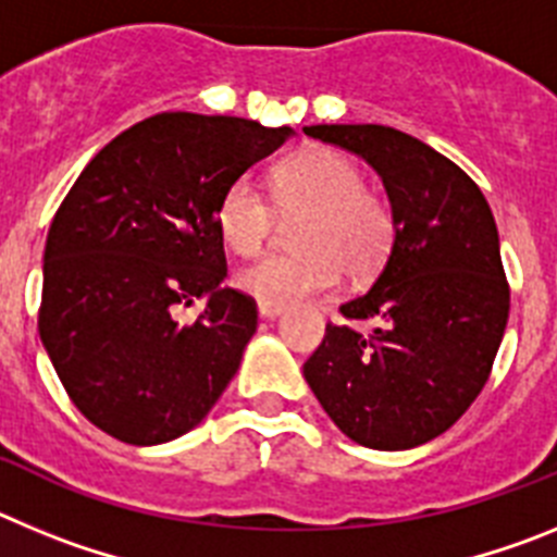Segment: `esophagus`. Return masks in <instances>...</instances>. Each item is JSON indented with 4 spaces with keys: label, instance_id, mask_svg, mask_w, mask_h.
Listing matches in <instances>:
<instances>
[{
    "label": "esophagus",
    "instance_id": "34e87169",
    "mask_svg": "<svg viewBox=\"0 0 557 557\" xmlns=\"http://www.w3.org/2000/svg\"><path fill=\"white\" fill-rule=\"evenodd\" d=\"M284 309L282 307H270V304H259V318L262 321H275L278 314H282Z\"/></svg>",
    "mask_w": 557,
    "mask_h": 557
}]
</instances>
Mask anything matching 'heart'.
<instances>
[{
	"label": "heart",
	"mask_w": 557,
	"mask_h": 557,
	"mask_svg": "<svg viewBox=\"0 0 557 557\" xmlns=\"http://www.w3.org/2000/svg\"><path fill=\"white\" fill-rule=\"evenodd\" d=\"M273 200L282 214H301L293 243L298 253H270L234 275L236 287L270 307L329 293L348 278H368L385 262L393 245V211L366 189V170L346 152L318 147L284 161L273 172ZM275 211L250 178L223 191L218 228L225 245L250 256L268 243Z\"/></svg>",
	"instance_id": "heart-1"
}]
</instances>
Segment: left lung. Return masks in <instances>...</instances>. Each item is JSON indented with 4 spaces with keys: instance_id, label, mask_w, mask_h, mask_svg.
Segmentation results:
<instances>
[{
    "instance_id": "8db88e82",
    "label": "left lung",
    "mask_w": 557,
    "mask_h": 557,
    "mask_svg": "<svg viewBox=\"0 0 557 557\" xmlns=\"http://www.w3.org/2000/svg\"><path fill=\"white\" fill-rule=\"evenodd\" d=\"M366 159L385 184L393 245L371 289L339 307L359 334L326 326L304 379L337 430L379 451L444 435L488 382L510 289L480 186L424 141L385 125H309Z\"/></svg>"
}]
</instances>
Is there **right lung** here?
I'll list each match as a JSON object with an SVG mask.
<instances>
[{"instance_id":"add662e5","label":"right lung","mask_w":557,"mask_h":557,"mask_svg":"<svg viewBox=\"0 0 557 557\" xmlns=\"http://www.w3.org/2000/svg\"><path fill=\"white\" fill-rule=\"evenodd\" d=\"M293 127L156 113L88 161L49 225L38 334L77 410L116 441L156 446L209 416L256 332L225 287L218 206ZM203 300L199 321L177 312Z\"/></svg>"}]
</instances>
